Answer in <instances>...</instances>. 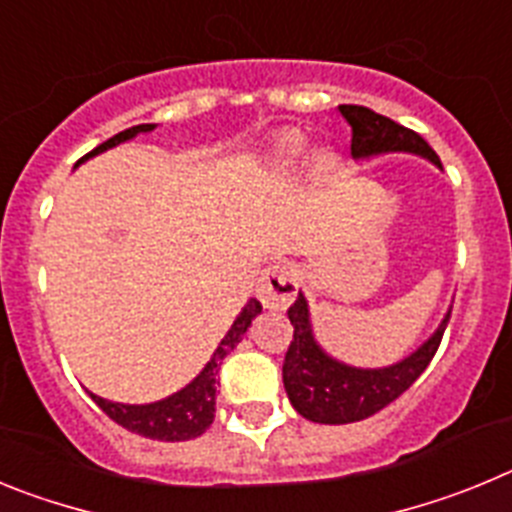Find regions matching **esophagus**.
<instances>
[{
    "mask_svg": "<svg viewBox=\"0 0 512 512\" xmlns=\"http://www.w3.org/2000/svg\"><path fill=\"white\" fill-rule=\"evenodd\" d=\"M297 274L289 264H269L261 271L259 284H256V295L264 302V307H287L297 295Z\"/></svg>",
    "mask_w": 512,
    "mask_h": 512,
    "instance_id": "1",
    "label": "esophagus"
}]
</instances>
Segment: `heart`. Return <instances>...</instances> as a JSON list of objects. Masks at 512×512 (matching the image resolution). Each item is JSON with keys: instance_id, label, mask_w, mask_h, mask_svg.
I'll return each mask as SVG.
<instances>
[{"instance_id": "heart-1", "label": "heart", "mask_w": 512, "mask_h": 512, "mask_svg": "<svg viewBox=\"0 0 512 512\" xmlns=\"http://www.w3.org/2000/svg\"><path fill=\"white\" fill-rule=\"evenodd\" d=\"M305 148V138L302 135H287L277 143V158L282 164H292L297 156ZM312 169L318 171V174H328L333 169V156L330 153H318V156L312 158Z\"/></svg>"}]
</instances>
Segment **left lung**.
Here are the masks:
<instances>
[{"mask_svg":"<svg viewBox=\"0 0 512 512\" xmlns=\"http://www.w3.org/2000/svg\"><path fill=\"white\" fill-rule=\"evenodd\" d=\"M338 110L354 133L351 135V156L356 161L384 156V153H413V156L428 158L433 166L441 169V158L436 156V151L410 128H402L390 117L377 115L361 104H341ZM287 318L295 328V338L284 356L282 379L292 408L312 423L343 425L364 420L387 408L425 372V366L436 356L443 330L449 325L451 310L443 315L433 336L420 343L413 354L397 364L379 366V369H361V366L333 359L315 341L310 307H307L302 292L297 295L295 305L287 310Z\"/></svg>","mask_w":512,"mask_h":512,"instance_id":"left-lung-1","label":"left lung"}]
</instances>
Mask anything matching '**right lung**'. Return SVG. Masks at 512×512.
Masks as SVG:
<instances>
[{"label": "right lung", "instance_id": "add662e5", "mask_svg": "<svg viewBox=\"0 0 512 512\" xmlns=\"http://www.w3.org/2000/svg\"><path fill=\"white\" fill-rule=\"evenodd\" d=\"M156 128L153 122L146 125H133V128L122 130V133L112 135L110 140H104L102 146L94 148L92 153H87L84 158L76 161V166L84 164L87 158L99 156V153L110 151V148L120 146L125 140H133L138 133H151ZM261 312L259 300H248L246 307L241 310V315L233 320L230 330L225 333V338L220 341V346L215 348L212 359L207 361L205 369H202L187 387H182L174 395L164 397L158 402H148V405H125V402H112L104 400V397L92 395V400L97 402L104 413L110 415L117 425L128 428L130 433H138V436L153 438V441H189V438H197L210 428V423L215 420V392H217V372H220V364H223L225 356L233 351L238 343L243 341V333L251 328L253 318Z\"/></svg>", "mask_w": 512, "mask_h": 512}]
</instances>
